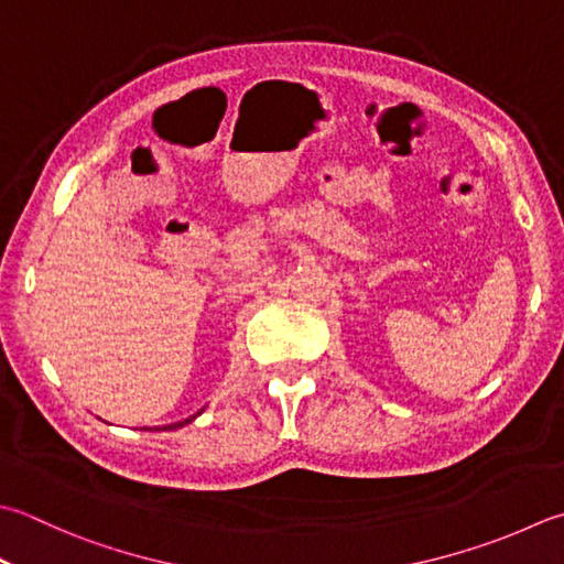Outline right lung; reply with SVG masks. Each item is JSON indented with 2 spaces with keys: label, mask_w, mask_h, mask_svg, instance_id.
<instances>
[{
  "label": "right lung",
  "mask_w": 564,
  "mask_h": 564,
  "mask_svg": "<svg viewBox=\"0 0 564 564\" xmlns=\"http://www.w3.org/2000/svg\"><path fill=\"white\" fill-rule=\"evenodd\" d=\"M205 411V408H203ZM203 411H197L195 415H191V417H185V421H178V423H171V425H163V427H153V430H178V427H183V425H187V423H193L197 415H200ZM143 430H151V427H143Z\"/></svg>",
  "instance_id": "1"
}]
</instances>
